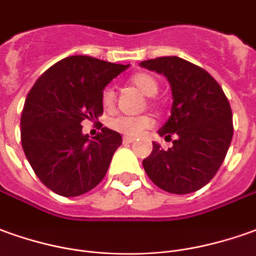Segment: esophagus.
<instances>
[{"mask_svg": "<svg viewBox=\"0 0 256 256\" xmlns=\"http://www.w3.org/2000/svg\"><path fill=\"white\" fill-rule=\"evenodd\" d=\"M122 140H124V144H132L135 139L131 138V136H124V138H122Z\"/></svg>", "mask_w": 256, "mask_h": 256, "instance_id": "1", "label": "esophagus"}]
</instances>
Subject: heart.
Here are the masks:
<instances>
[{
	"instance_id": "obj_1",
	"label": "heart",
	"mask_w": 256,
	"mask_h": 256,
	"mask_svg": "<svg viewBox=\"0 0 256 256\" xmlns=\"http://www.w3.org/2000/svg\"><path fill=\"white\" fill-rule=\"evenodd\" d=\"M131 84L142 92L145 96L153 98L158 92V84L156 78L150 74H136L131 78ZM102 106L104 110H112L116 104V92L111 88H106L102 92ZM153 125V118L142 114V116H117L108 121V126L114 131L124 134L126 136H139L142 132Z\"/></svg>"
}]
</instances>
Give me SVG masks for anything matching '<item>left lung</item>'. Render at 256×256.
<instances>
[{"label":"left lung","mask_w":256,"mask_h":256,"mask_svg":"<svg viewBox=\"0 0 256 256\" xmlns=\"http://www.w3.org/2000/svg\"><path fill=\"white\" fill-rule=\"evenodd\" d=\"M140 66L162 74L172 86V116L158 135L172 139L167 150L153 142L142 164L149 178L170 194H191L214 177L232 138L230 103L220 84L205 70L180 57L142 61Z\"/></svg>","instance_id":"1"}]
</instances>
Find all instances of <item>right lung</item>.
I'll use <instances>...</instances> for the list:
<instances>
[{
	"mask_svg": "<svg viewBox=\"0 0 256 256\" xmlns=\"http://www.w3.org/2000/svg\"><path fill=\"white\" fill-rule=\"evenodd\" d=\"M128 66L72 56L50 66L28 93L20 117L22 148L52 192L79 196L104 178L122 138L103 126L89 139L82 134V121L103 114L102 92Z\"/></svg>",
	"mask_w": 256,
	"mask_h": 256,
	"instance_id": "add662e5",
	"label": "right lung"
}]
</instances>
